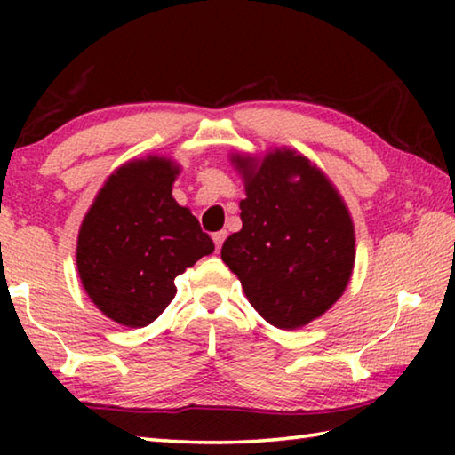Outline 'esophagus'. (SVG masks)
<instances>
[{"instance_id": "obj_1", "label": "esophagus", "mask_w": 455, "mask_h": 455, "mask_svg": "<svg viewBox=\"0 0 455 455\" xmlns=\"http://www.w3.org/2000/svg\"><path fill=\"white\" fill-rule=\"evenodd\" d=\"M225 238H227V230H219V233L212 235V241H214V246H217V251H220V246H222V243H225Z\"/></svg>"}]
</instances>
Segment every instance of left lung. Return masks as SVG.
<instances>
[{
  "label": "left lung",
  "instance_id": "left-lung-1",
  "mask_svg": "<svg viewBox=\"0 0 455 455\" xmlns=\"http://www.w3.org/2000/svg\"><path fill=\"white\" fill-rule=\"evenodd\" d=\"M243 176V228L220 257L267 323L299 329L333 307L355 265V227L327 174L297 150L230 154Z\"/></svg>",
  "mask_w": 455,
  "mask_h": 455
}]
</instances>
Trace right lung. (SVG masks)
Segmentation results:
<instances>
[{
    "label": "right lung",
    "instance_id": "right-lung-1",
    "mask_svg": "<svg viewBox=\"0 0 455 455\" xmlns=\"http://www.w3.org/2000/svg\"><path fill=\"white\" fill-rule=\"evenodd\" d=\"M180 164L148 154L108 176L76 244L82 287L108 319L146 327L176 295L174 279L211 255L214 243L172 196Z\"/></svg>",
    "mask_w": 455,
    "mask_h": 455
}]
</instances>
